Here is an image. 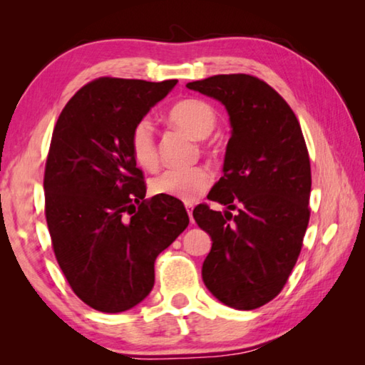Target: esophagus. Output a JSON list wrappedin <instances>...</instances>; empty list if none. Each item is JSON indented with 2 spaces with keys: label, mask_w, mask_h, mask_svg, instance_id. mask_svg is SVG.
<instances>
[{
  "label": "esophagus",
  "mask_w": 365,
  "mask_h": 365,
  "mask_svg": "<svg viewBox=\"0 0 365 365\" xmlns=\"http://www.w3.org/2000/svg\"><path fill=\"white\" fill-rule=\"evenodd\" d=\"M185 207H187V212H188V215H190V220L193 222V205H191V202H185Z\"/></svg>",
  "instance_id": "34e87169"
}]
</instances>
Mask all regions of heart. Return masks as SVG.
<instances>
[{
    "label": "heart",
    "instance_id": "1",
    "mask_svg": "<svg viewBox=\"0 0 365 365\" xmlns=\"http://www.w3.org/2000/svg\"><path fill=\"white\" fill-rule=\"evenodd\" d=\"M168 120L172 125L187 132L193 138H207L217 122V113L212 104L200 98H185L172 104L168 110ZM130 153L141 169L154 170L159 165L158 143L153 125L148 119L135 123L130 132ZM212 175L209 169L195 165L190 169H168L154 177L150 188L154 195L170 196L185 202L195 201L211 187Z\"/></svg>",
    "mask_w": 365,
    "mask_h": 365
}]
</instances>
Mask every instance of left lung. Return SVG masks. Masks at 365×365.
<instances>
[{
    "label": "left lung",
    "mask_w": 365,
    "mask_h": 365,
    "mask_svg": "<svg viewBox=\"0 0 365 365\" xmlns=\"http://www.w3.org/2000/svg\"><path fill=\"white\" fill-rule=\"evenodd\" d=\"M228 110L224 177L193 217L212 238L202 280L215 298L240 311L267 304L288 280L309 224L311 163L298 117L264 80L222 73L187 83ZM232 210H237L233 216Z\"/></svg>",
    "instance_id": "1"
}]
</instances>
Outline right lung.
Returning a JSON list of instances; mask_svg holds the SVG:
<instances>
[{
    "label": "right lung",
    "mask_w": 365,
    "mask_h": 365,
    "mask_svg": "<svg viewBox=\"0 0 365 365\" xmlns=\"http://www.w3.org/2000/svg\"><path fill=\"white\" fill-rule=\"evenodd\" d=\"M177 80L100 77L82 86L54 125L45 178L51 246L72 292L101 312H123L154 285V261L188 227L180 200H145L130 132Z\"/></svg>",
    "instance_id": "add662e5"
}]
</instances>
